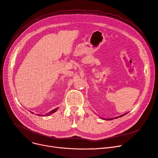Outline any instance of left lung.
Here are the masks:
<instances>
[{"label": "left lung", "instance_id": "8db88e82", "mask_svg": "<svg viewBox=\"0 0 158 158\" xmlns=\"http://www.w3.org/2000/svg\"><path fill=\"white\" fill-rule=\"evenodd\" d=\"M125 115V114H123V115H121L119 116V118H120V117H122V116H123V115ZM119 117H116V118H115V119H117V118H118ZM115 119V118H112V119H109L108 120H111V119Z\"/></svg>", "mask_w": 158, "mask_h": 158}]
</instances>
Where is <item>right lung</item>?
I'll list each match as a JSON object with an SVG mask.
<instances>
[{
    "mask_svg": "<svg viewBox=\"0 0 158 158\" xmlns=\"http://www.w3.org/2000/svg\"><path fill=\"white\" fill-rule=\"evenodd\" d=\"M58 109V108H56V109H54V110H53L52 111H51V112H50L49 113H48L47 114H46L45 115L46 116H48V115H51L52 114H53V113H54V112H56V111H57V110ZM37 115H39V114H37Z\"/></svg>",
    "mask_w": 158,
    "mask_h": 158,
    "instance_id": "1",
    "label": "right lung"
}]
</instances>
